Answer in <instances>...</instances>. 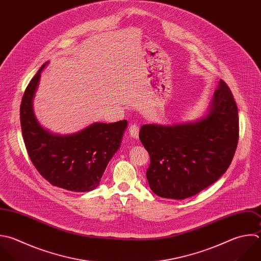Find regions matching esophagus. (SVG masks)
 Here are the masks:
<instances>
[{
	"label": "esophagus",
	"mask_w": 261,
	"mask_h": 261,
	"mask_svg": "<svg viewBox=\"0 0 261 261\" xmlns=\"http://www.w3.org/2000/svg\"><path fill=\"white\" fill-rule=\"evenodd\" d=\"M128 133H129V136L132 138L138 139L139 138V126H138V124H136V123L130 124L129 128H128Z\"/></svg>",
	"instance_id": "obj_1"
}]
</instances>
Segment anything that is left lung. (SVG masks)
I'll return each instance as SVG.
<instances>
[{"instance_id":"left-lung-1","label":"left lung","mask_w":261,"mask_h":261,"mask_svg":"<svg viewBox=\"0 0 261 261\" xmlns=\"http://www.w3.org/2000/svg\"><path fill=\"white\" fill-rule=\"evenodd\" d=\"M139 138L150 155L146 175L153 193L175 200L198 194L226 171L237 149L239 115L229 88L219 81L201 119L144 124Z\"/></svg>"}]
</instances>
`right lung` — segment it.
I'll list each match as a JSON object with an SVG mask.
<instances>
[{"instance_id": "right-lung-1", "label": "right lung", "mask_w": 261, "mask_h": 261, "mask_svg": "<svg viewBox=\"0 0 261 261\" xmlns=\"http://www.w3.org/2000/svg\"><path fill=\"white\" fill-rule=\"evenodd\" d=\"M42 65L29 84L20 106L24 144L35 167L51 185L72 192L96 189L106 166L120 147L126 120L95 122L70 135H55L38 121L33 100L39 86Z\"/></svg>"}]
</instances>
